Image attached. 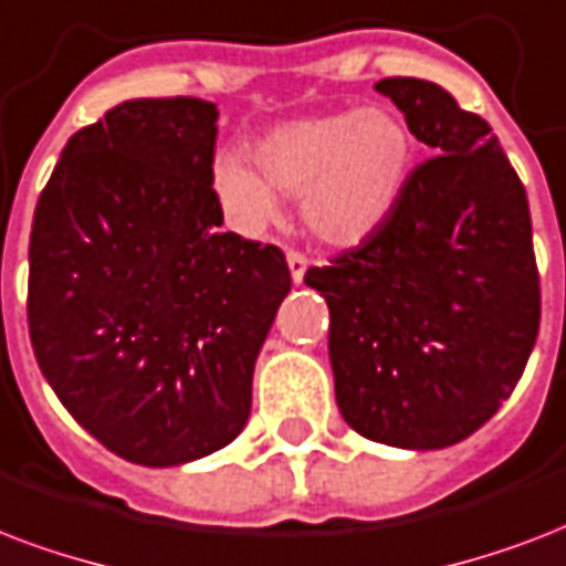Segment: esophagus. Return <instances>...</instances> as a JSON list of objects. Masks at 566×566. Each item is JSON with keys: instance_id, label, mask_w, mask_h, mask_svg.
I'll return each instance as SVG.
<instances>
[{"instance_id": "esophagus-1", "label": "esophagus", "mask_w": 566, "mask_h": 566, "mask_svg": "<svg viewBox=\"0 0 566 566\" xmlns=\"http://www.w3.org/2000/svg\"><path fill=\"white\" fill-rule=\"evenodd\" d=\"M286 262H289V271H292V280H295V283H304L306 265H310V260H306L304 253H301V251H289L286 253Z\"/></svg>"}]
</instances>
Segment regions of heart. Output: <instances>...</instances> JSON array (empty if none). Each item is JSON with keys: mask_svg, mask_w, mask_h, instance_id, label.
I'll return each mask as SVG.
<instances>
[{"mask_svg": "<svg viewBox=\"0 0 566 566\" xmlns=\"http://www.w3.org/2000/svg\"><path fill=\"white\" fill-rule=\"evenodd\" d=\"M253 161L256 170L223 156L212 170L214 195L235 223L256 230L277 214V191L301 195L306 227L352 248L396 209L413 138L396 112L371 105L274 126L253 144Z\"/></svg>", "mask_w": 566, "mask_h": 566, "instance_id": "obj_1", "label": "heart"}]
</instances>
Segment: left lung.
Segmentation results:
<instances>
[{
    "instance_id": "8db88e82",
    "label": "left lung",
    "mask_w": 566,
    "mask_h": 566,
    "mask_svg": "<svg viewBox=\"0 0 566 566\" xmlns=\"http://www.w3.org/2000/svg\"><path fill=\"white\" fill-rule=\"evenodd\" d=\"M431 159L357 248L306 271L331 310L336 405L366 440L446 449L523 378L541 327L525 188L488 120L433 82L375 85Z\"/></svg>"
}]
</instances>
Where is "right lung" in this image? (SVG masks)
<instances>
[{"label": "right lung", "mask_w": 566, "mask_h": 566, "mask_svg": "<svg viewBox=\"0 0 566 566\" xmlns=\"http://www.w3.org/2000/svg\"><path fill=\"white\" fill-rule=\"evenodd\" d=\"M214 138V103L126 99L70 138L34 209L38 366L91 437L142 467L242 433L253 363L292 286L277 244L221 230Z\"/></svg>", "instance_id": "1"}]
</instances>
